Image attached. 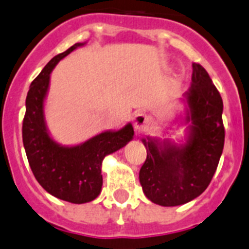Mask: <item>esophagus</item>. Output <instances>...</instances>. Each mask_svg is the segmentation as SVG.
Returning <instances> with one entry per match:
<instances>
[{
	"label": "esophagus",
	"instance_id": "obj_1",
	"mask_svg": "<svg viewBox=\"0 0 249 249\" xmlns=\"http://www.w3.org/2000/svg\"><path fill=\"white\" fill-rule=\"evenodd\" d=\"M132 125H134V129H135L138 132L142 131V130H145L146 127H147L148 117L146 115L145 113H141V111H139V113H136L135 115H134V119H132Z\"/></svg>",
	"mask_w": 249,
	"mask_h": 249
}]
</instances>
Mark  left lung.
Segmentation results:
<instances>
[{"label":"left lung","instance_id":"obj_1","mask_svg":"<svg viewBox=\"0 0 249 249\" xmlns=\"http://www.w3.org/2000/svg\"><path fill=\"white\" fill-rule=\"evenodd\" d=\"M182 102L184 141L151 136L141 140L147 157L139 174L140 184L146 196L161 206L198 198L210 184L224 150L222 98L201 65L193 64L192 83Z\"/></svg>","mask_w":249,"mask_h":249}]
</instances>
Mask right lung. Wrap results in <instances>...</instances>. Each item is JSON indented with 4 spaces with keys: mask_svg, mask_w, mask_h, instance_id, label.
<instances>
[{
    "mask_svg": "<svg viewBox=\"0 0 249 249\" xmlns=\"http://www.w3.org/2000/svg\"><path fill=\"white\" fill-rule=\"evenodd\" d=\"M86 43H77L48 62L32 82L25 99L23 145L34 177L53 196L72 204H85L102 190L104 157L124 147L134 138L131 123L120 130H107L75 146H65L50 136L46 126L44 102L50 75L60 60Z\"/></svg>",
    "mask_w": 249,
    "mask_h": 249,
    "instance_id": "right-lung-1",
    "label": "right lung"
}]
</instances>
